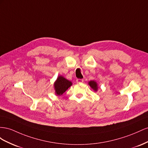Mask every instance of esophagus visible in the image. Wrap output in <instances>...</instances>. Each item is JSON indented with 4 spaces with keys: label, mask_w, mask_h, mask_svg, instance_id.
<instances>
[{
    "label": "esophagus",
    "mask_w": 148,
    "mask_h": 148,
    "mask_svg": "<svg viewBox=\"0 0 148 148\" xmlns=\"http://www.w3.org/2000/svg\"><path fill=\"white\" fill-rule=\"evenodd\" d=\"M84 82V80L82 79H76V82L78 84L82 83Z\"/></svg>",
    "instance_id": "34e87169"
}]
</instances>
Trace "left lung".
<instances>
[{
    "label": "left lung",
    "instance_id": "obj_1",
    "mask_svg": "<svg viewBox=\"0 0 148 148\" xmlns=\"http://www.w3.org/2000/svg\"><path fill=\"white\" fill-rule=\"evenodd\" d=\"M88 85H89L91 88L94 91H97L98 90V85L95 81H90L88 82Z\"/></svg>",
    "mask_w": 148,
    "mask_h": 148
}]
</instances>
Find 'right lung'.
Here are the masks:
<instances>
[{"instance_id": "obj_1", "label": "right lung", "mask_w": 148, "mask_h": 148, "mask_svg": "<svg viewBox=\"0 0 148 148\" xmlns=\"http://www.w3.org/2000/svg\"><path fill=\"white\" fill-rule=\"evenodd\" d=\"M72 86V82L68 80L65 79L62 75L58 76L56 81L54 84V90L56 95H61L63 93L65 92L68 88Z\"/></svg>"}]
</instances>
